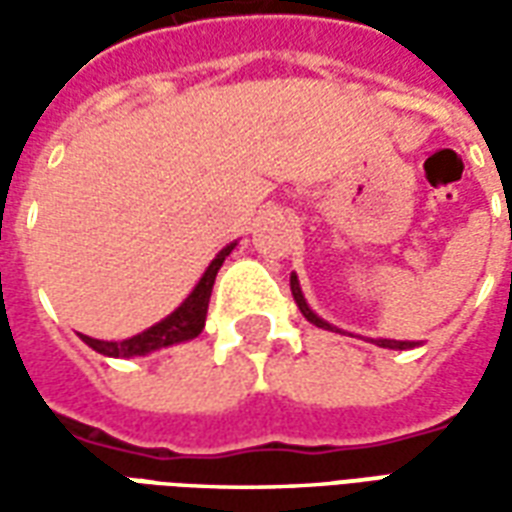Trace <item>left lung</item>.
<instances>
[{
    "label": "left lung",
    "instance_id": "1",
    "mask_svg": "<svg viewBox=\"0 0 512 512\" xmlns=\"http://www.w3.org/2000/svg\"><path fill=\"white\" fill-rule=\"evenodd\" d=\"M290 290H293V299H296V304H299L301 315H304L310 323H315L318 329H329V332H332L334 329L332 323H326L323 318H318V315L310 310V304H307V299H304V293H301L299 288V277H296V274H290ZM373 343L381 345V348H392V351H406V348H414V345H417V343H408V340H373Z\"/></svg>",
    "mask_w": 512,
    "mask_h": 512
}]
</instances>
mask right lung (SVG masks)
Wrapping results in <instances>:
<instances>
[{"mask_svg":"<svg viewBox=\"0 0 512 512\" xmlns=\"http://www.w3.org/2000/svg\"><path fill=\"white\" fill-rule=\"evenodd\" d=\"M233 249L235 244L224 246L222 252L211 260V266L205 268V274H202V279L197 282V288L189 293V299L183 301L175 312H169L167 318L158 321L156 326H150V329H145L142 334L128 337V340H120V343L93 340V337H87V334H82V340L90 345L93 351H98V354L115 356V359L145 356L158 351V348H169V345L194 340V337L202 332V326H205V315H208V301H211V290L213 282H216V274H219V268H222L224 257L230 255Z\"/></svg>","mask_w":512,"mask_h":512,"instance_id":"add662e5","label":"right lung"}]
</instances>
